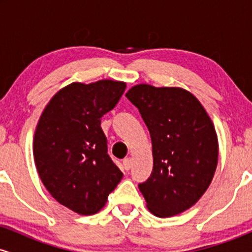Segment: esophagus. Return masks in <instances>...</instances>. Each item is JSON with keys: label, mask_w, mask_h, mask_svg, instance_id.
<instances>
[{"label": "esophagus", "mask_w": 252, "mask_h": 252, "mask_svg": "<svg viewBox=\"0 0 252 252\" xmlns=\"http://www.w3.org/2000/svg\"><path fill=\"white\" fill-rule=\"evenodd\" d=\"M123 167L126 170H129L132 167V160L130 158H126L123 160Z\"/></svg>", "instance_id": "1"}]
</instances>
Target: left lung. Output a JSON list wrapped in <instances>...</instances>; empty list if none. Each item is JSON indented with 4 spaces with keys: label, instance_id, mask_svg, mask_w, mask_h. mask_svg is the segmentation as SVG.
Instances as JSON below:
<instances>
[{
    "label": "left lung",
    "instance_id": "1",
    "mask_svg": "<svg viewBox=\"0 0 252 252\" xmlns=\"http://www.w3.org/2000/svg\"><path fill=\"white\" fill-rule=\"evenodd\" d=\"M126 97L138 109L152 138V175L138 185L147 209L160 218L180 215L201 198L215 176V124L198 98L178 86L137 84Z\"/></svg>",
    "mask_w": 252,
    "mask_h": 252
}]
</instances>
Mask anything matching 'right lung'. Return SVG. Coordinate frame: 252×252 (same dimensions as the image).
I'll use <instances>...</instances> for the list:
<instances>
[{"label": "right lung", "instance_id": "1", "mask_svg": "<svg viewBox=\"0 0 252 252\" xmlns=\"http://www.w3.org/2000/svg\"><path fill=\"white\" fill-rule=\"evenodd\" d=\"M126 88L111 79L68 84L51 98L36 124L37 174L50 194L78 215L99 212L123 176L108 155L100 118Z\"/></svg>", "mask_w": 252, "mask_h": 252}]
</instances>
